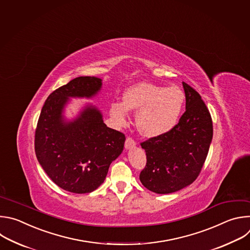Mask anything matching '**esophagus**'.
<instances>
[{
    "label": "esophagus",
    "instance_id": "1",
    "mask_svg": "<svg viewBox=\"0 0 250 250\" xmlns=\"http://www.w3.org/2000/svg\"><path fill=\"white\" fill-rule=\"evenodd\" d=\"M135 146H136V141L132 137L128 136L126 138V141H125V147L126 148H130V147H133Z\"/></svg>",
    "mask_w": 250,
    "mask_h": 250
}]
</instances>
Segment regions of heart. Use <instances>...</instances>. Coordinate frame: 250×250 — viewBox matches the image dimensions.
Segmentation results:
<instances>
[{"instance_id":"heart-1","label":"heart","mask_w":250,"mask_h":250,"mask_svg":"<svg viewBox=\"0 0 250 250\" xmlns=\"http://www.w3.org/2000/svg\"><path fill=\"white\" fill-rule=\"evenodd\" d=\"M123 98V103L111 104V116L119 125H125L129 110L137 112V128L146 137L161 136L173 129L185 103L184 92L176 85L166 87L145 83L128 88Z\"/></svg>"}]
</instances>
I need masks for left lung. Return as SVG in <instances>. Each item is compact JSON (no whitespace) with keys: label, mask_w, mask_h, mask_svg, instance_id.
Segmentation results:
<instances>
[{"label":"left lung","mask_w":250,"mask_h":250,"mask_svg":"<svg viewBox=\"0 0 250 250\" xmlns=\"http://www.w3.org/2000/svg\"><path fill=\"white\" fill-rule=\"evenodd\" d=\"M186 110L169 132L141 142L146 164L142 184L159 194L178 191L200 174L213 138V121L201 95L182 83Z\"/></svg>","instance_id":"obj_1"}]
</instances>
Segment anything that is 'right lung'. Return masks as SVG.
<instances>
[{"label": "right lung", "instance_id": "right-lung-1", "mask_svg": "<svg viewBox=\"0 0 250 250\" xmlns=\"http://www.w3.org/2000/svg\"><path fill=\"white\" fill-rule=\"evenodd\" d=\"M101 86L102 80L95 77L73 79L50 93L38 118L34 136L36 158L51 180L69 192L95 190L123 151L125 135L108 128L95 108H85L74 122L62 120L68 97H90Z\"/></svg>", "mask_w": 250, "mask_h": 250}]
</instances>
